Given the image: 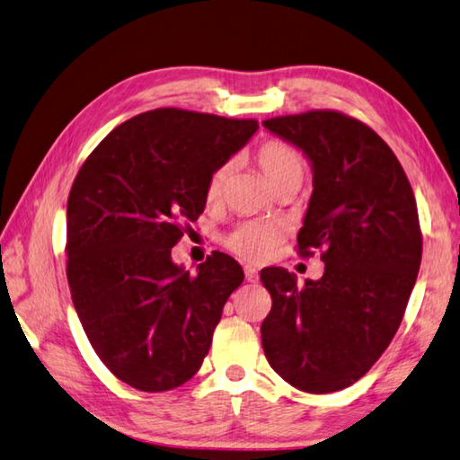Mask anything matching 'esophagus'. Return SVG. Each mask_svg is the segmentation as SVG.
Here are the masks:
<instances>
[{
  "label": "esophagus",
  "instance_id": "obj_1",
  "mask_svg": "<svg viewBox=\"0 0 460 460\" xmlns=\"http://www.w3.org/2000/svg\"><path fill=\"white\" fill-rule=\"evenodd\" d=\"M243 271H245V279H247L249 283H255V281L259 279V273H257L255 267H252V265H245V267H243Z\"/></svg>",
  "mask_w": 460,
  "mask_h": 460
}]
</instances>
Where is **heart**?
Returning a JSON list of instances; mask_svg holds the SVG:
<instances>
[{
	"label": "heart",
	"instance_id": "1",
	"mask_svg": "<svg viewBox=\"0 0 460 460\" xmlns=\"http://www.w3.org/2000/svg\"><path fill=\"white\" fill-rule=\"evenodd\" d=\"M255 161L271 187L288 179H304V158L299 156L294 146L281 143V140H267V143H263L257 148ZM229 174L231 163H223L213 171L207 181L208 201H215V199L221 197ZM283 237H286V227L279 221L253 219L235 227V231L225 239V245L241 259H245V261L261 263L278 252Z\"/></svg>",
	"mask_w": 460,
	"mask_h": 460
}]
</instances>
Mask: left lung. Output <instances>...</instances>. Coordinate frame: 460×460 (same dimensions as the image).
I'll return each mask as SVG.
<instances>
[{
	"label": "left lung",
	"mask_w": 460,
	"mask_h": 460,
	"mask_svg": "<svg viewBox=\"0 0 460 460\" xmlns=\"http://www.w3.org/2000/svg\"><path fill=\"white\" fill-rule=\"evenodd\" d=\"M263 127L312 164L297 249L323 247L325 263L305 286L283 267L261 271L271 294L263 352L291 386L328 394L360 380L402 322L422 259L416 199L392 148L352 116L310 111Z\"/></svg>",
	"instance_id": "left-lung-1"
}]
</instances>
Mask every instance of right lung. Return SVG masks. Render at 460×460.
I'll return each mask as SVG.
<instances>
[{
  "label": "right lung",
  "instance_id": "1",
  "mask_svg": "<svg viewBox=\"0 0 460 460\" xmlns=\"http://www.w3.org/2000/svg\"><path fill=\"white\" fill-rule=\"evenodd\" d=\"M257 128V120L156 108L116 127L74 179L72 302L100 360L132 388L164 392L193 378L243 281L229 255L215 252L189 273L171 249L205 211L213 171Z\"/></svg>",
  "mask_w": 460,
  "mask_h": 460
}]
</instances>
